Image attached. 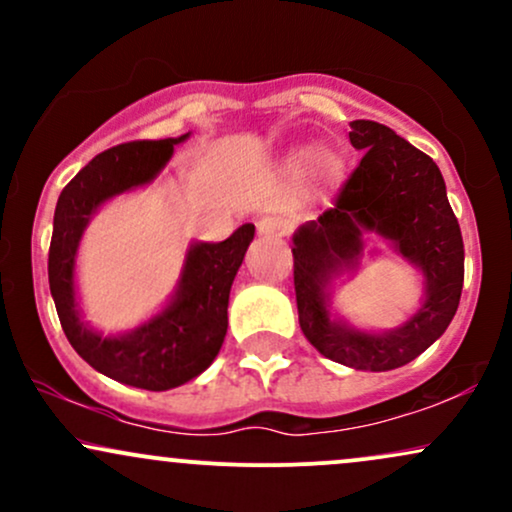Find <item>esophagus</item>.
<instances>
[{
	"instance_id": "1",
	"label": "esophagus",
	"mask_w": 512,
	"mask_h": 512,
	"mask_svg": "<svg viewBox=\"0 0 512 512\" xmlns=\"http://www.w3.org/2000/svg\"><path fill=\"white\" fill-rule=\"evenodd\" d=\"M257 231H260V236H284L286 223L274 219V216H264V219L257 221Z\"/></svg>"
}]
</instances>
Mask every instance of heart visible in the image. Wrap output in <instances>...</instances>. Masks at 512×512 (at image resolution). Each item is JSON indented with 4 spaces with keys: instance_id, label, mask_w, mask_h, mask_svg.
Returning a JSON list of instances; mask_svg holds the SVG:
<instances>
[{
    "instance_id": "obj_1",
    "label": "heart",
    "mask_w": 512,
    "mask_h": 512,
    "mask_svg": "<svg viewBox=\"0 0 512 512\" xmlns=\"http://www.w3.org/2000/svg\"><path fill=\"white\" fill-rule=\"evenodd\" d=\"M305 157H308L309 161L305 162L303 173L310 185H325V182L334 175V170H337V156L327 149H317L310 156L305 154V151H296V156L291 158V166H296L298 161H304Z\"/></svg>"
}]
</instances>
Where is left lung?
<instances>
[{"mask_svg": "<svg viewBox=\"0 0 512 512\" xmlns=\"http://www.w3.org/2000/svg\"><path fill=\"white\" fill-rule=\"evenodd\" d=\"M349 139L363 158L334 207L293 236V286L308 342L332 361L380 373L407 366L448 330L462 296L464 245L431 156L373 120L351 122ZM363 230L380 232L425 272L427 301L397 331L361 333L326 310V286L355 263Z\"/></svg>", "mask_w": 512, "mask_h": 512, "instance_id": "obj_1", "label": "left lung"}]
</instances>
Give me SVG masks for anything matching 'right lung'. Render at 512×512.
I'll return each mask as SVG.
<instances>
[{
    "label": "right lung",
    "mask_w": 512,
    "mask_h": 512,
    "mask_svg": "<svg viewBox=\"0 0 512 512\" xmlns=\"http://www.w3.org/2000/svg\"><path fill=\"white\" fill-rule=\"evenodd\" d=\"M190 134L158 142H129L93 158L57 199L48 255L50 293L69 344L88 366L142 390L163 392L207 370L228 330V296L255 226L243 223L223 243H195L187 252L178 291L163 313L120 337H103L81 322L74 296V260L84 228L110 197L146 185Z\"/></svg>",
    "instance_id": "right-lung-1"
}]
</instances>
